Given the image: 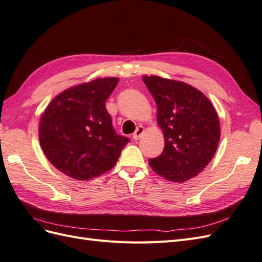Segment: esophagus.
Listing matches in <instances>:
<instances>
[{
    "instance_id": "1",
    "label": "esophagus",
    "mask_w": 262,
    "mask_h": 262,
    "mask_svg": "<svg viewBox=\"0 0 262 262\" xmlns=\"http://www.w3.org/2000/svg\"><path fill=\"white\" fill-rule=\"evenodd\" d=\"M143 133H144V128L142 125H140V126H138V129H137V131L133 133V136H132V138H133V140H139L142 136H143Z\"/></svg>"
}]
</instances>
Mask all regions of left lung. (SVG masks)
Listing matches in <instances>:
<instances>
[{
    "label": "left lung",
    "mask_w": 262,
    "mask_h": 262,
    "mask_svg": "<svg viewBox=\"0 0 262 262\" xmlns=\"http://www.w3.org/2000/svg\"><path fill=\"white\" fill-rule=\"evenodd\" d=\"M143 82L157 105V124L163 130V153L149 158L152 169L169 181L195 177L216 152L220 120L209 98L187 83L156 75Z\"/></svg>",
    "instance_id": "1"
}]
</instances>
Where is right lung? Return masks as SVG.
<instances>
[{"mask_svg": "<svg viewBox=\"0 0 262 262\" xmlns=\"http://www.w3.org/2000/svg\"><path fill=\"white\" fill-rule=\"evenodd\" d=\"M117 77L96 78L57 95L39 123V141L49 162L76 180L98 177L116 165L129 139L116 133L106 99Z\"/></svg>", "mask_w": 262, "mask_h": 262, "instance_id": "add662e5", "label": "right lung"}]
</instances>
